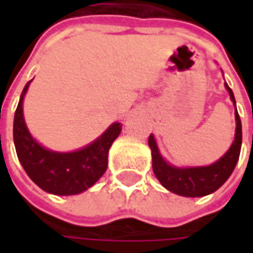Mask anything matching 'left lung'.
Here are the masks:
<instances>
[{"mask_svg": "<svg viewBox=\"0 0 253 253\" xmlns=\"http://www.w3.org/2000/svg\"><path fill=\"white\" fill-rule=\"evenodd\" d=\"M225 88L228 90L229 97L235 104L234 92L227 83H225ZM235 121H237L235 139L227 153L222 158H219L215 163L210 166H200V168H176L169 165L162 158L156 141L151 133L148 143L152 151V168L162 186L171 193L184 197H203L218 190L228 180L239 159L241 143H242V125H241L238 111H235Z\"/></svg>", "mask_w": 253, "mask_h": 253, "instance_id": "obj_1", "label": "left lung"}]
</instances>
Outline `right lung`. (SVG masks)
I'll return each instance as SVG.
<instances>
[{
  "mask_svg": "<svg viewBox=\"0 0 253 253\" xmlns=\"http://www.w3.org/2000/svg\"><path fill=\"white\" fill-rule=\"evenodd\" d=\"M31 82L25 85L14 118V143L18 159L35 184L56 196H73L90 189L105 173L108 151L121 133V124L114 122L98 139L74 152H53L32 138L24 120L22 104Z\"/></svg>",
  "mask_w": 253,
  "mask_h": 253,
  "instance_id": "add662e5",
  "label": "right lung"
}]
</instances>
